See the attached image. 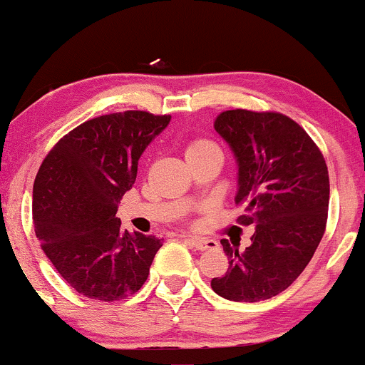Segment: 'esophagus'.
<instances>
[{
	"mask_svg": "<svg viewBox=\"0 0 365 365\" xmlns=\"http://www.w3.org/2000/svg\"><path fill=\"white\" fill-rule=\"evenodd\" d=\"M191 247L196 250H210V248H217V241L214 240H203V237H195V236H187L184 237Z\"/></svg>",
	"mask_w": 365,
	"mask_h": 365,
	"instance_id": "1",
	"label": "esophagus"
}]
</instances>
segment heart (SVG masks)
<instances>
[{"mask_svg":"<svg viewBox=\"0 0 365 365\" xmlns=\"http://www.w3.org/2000/svg\"><path fill=\"white\" fill-rule=\"evenodd\" d=\"M208 151H219V148H217L214 143L208 141V139H195V141H191L190 145L186 146L184 155H186V158H191V157H198V155L208 153Z\"/></svg>","mask_w":365,"mask_h":365,"instance_id":"b5f03b06","label":"heart"}]
</instances>
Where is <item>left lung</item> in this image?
<instances>
[{"mask_svg":"<svg viewBox=\"0 0 365 365\" xmlns=\"http://www.w3.org/2000/svg\"><path fill=\"white\" fill-rule=\"evenodd\" d=\"M214 128L235 155V202L245 207L240 220L255 226V232L245 250L220 241L229 269L210 286L226 300H269L304 272L324 235L329 205L324 157L282 113L227 110Z\"/></svg>","mask_w":365,"mask_h":365,"instance_id":"8db88e82","label":"left lung"}]
</instances>
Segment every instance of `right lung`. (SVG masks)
Returning a JSON list of instances; mask_svg holds the SVG:
<instances>
[{
	"label": "right lung",
	"mask_w": 365,
	"mask_h": 365,
	"mask_svg": "<svg viewBox=\"0 0 365 365\" xmlns=\"http://www.w3.org/2000/svg\"><path fill=\"white\" fill-rule=\"evenodd\" d=\"M170 115L139 110L84 122L53 146L32 190L41 248L77 293L113 302L148 279L162 240L122 229L115 217L138 160Z\"/></svg>",
	"instance_id": "obj_1"
}]
</instances>
